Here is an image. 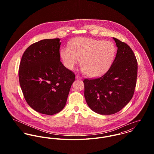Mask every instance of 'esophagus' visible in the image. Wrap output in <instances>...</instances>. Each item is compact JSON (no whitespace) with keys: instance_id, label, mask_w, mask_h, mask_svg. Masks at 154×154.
<instances>
[{"instance_id":"1","label":"esophagus","mask_w":154,"mask_h":154,"mask_svg":"<svg viewBox=\"0 0 154 154\" xmlns=\"http://www.w3.org/2000/svg\"><path fill=\"white\" fill-rule=\"evenodd\" d=\"M76 78L77 79H82V78H81L79 75H76Z\"/></svg>"}]
</instances>
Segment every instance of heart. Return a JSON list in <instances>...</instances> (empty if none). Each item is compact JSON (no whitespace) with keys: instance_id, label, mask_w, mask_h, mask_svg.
I'll list each match as a JSON object with an SVG mask.
<instances>
[{"instance_id":"obj_1","label":"heart","mask_w":154,"mask_h":154,"mask_svg":"<svg viewBox=\"0 0 154 154\" xmlns=\"http://www.w3.org/2000/svg\"><path fill=\"white\" fill-rule=\"evenodd\" d=\"M116 53L111 42L81 37L73 41L69 48H64L60 54L68 69L73 70L81 60L82 71L88 76L97 77L109 69Z\"/></svg>"}]
</instances>
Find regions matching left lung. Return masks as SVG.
Masks as SVG:
<instances>
[{"label": "left lung", "instance_id": "8db88e82", "mask_svg": "<svg viewBox=\"0 0 154 154\" xmlns=\"http://www.w3.org/2000/svg\"><path fill=\"white\" fill-rule=\"evenodd\" d=\"M117 47L116 56L102 76L85 79L84 96L94 112L110 115L122 110L131 100L137 75V62L131 48L113 38Z\"/></svg>", "mask_w": 154, "mask_h": 154}]
</instances>
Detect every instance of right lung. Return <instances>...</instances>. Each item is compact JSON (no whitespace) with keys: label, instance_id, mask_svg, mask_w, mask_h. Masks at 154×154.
<instances>
[{"label":"right lung","instance_id":"add662e5","mask_svg":"<svg viewBox=\"0 0 154 154\" xmlns=\"http://www.w3.org/2000/svg\"><path fill=\"white\" fill-rule=\"evenodd\" d=\"M59 38L44 39L22 55L19 81L28 104L36 111L55 114L63 109L75 75L60 61Z\"/></svg>","mask_w":154,"mask_h":154}]
</instances>
